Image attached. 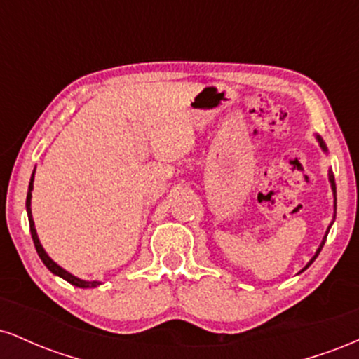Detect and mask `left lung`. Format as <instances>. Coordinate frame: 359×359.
I'll return each instance as SVG.
<instances>
[{
  "instance_id": "1",
  "label": "left lung",
  "mask_w": 359,
  "mask_h": 359,
  "mask_svg": "<svg viewBox=\"0 0 359 359\" xmlns=\"http://www.w3.org/2000/svg\"><path fill=\"white\" fill-rule=\"evenodd\" d=\"M317 140H319L320 147H323V150L325 151V145H324L323 138H320V137H317ZM329 182H331L332 192H334V197H336V182H334V175H332V172H329ZM334 205H336V201H334ZM329 228H331V226H329ZM327 233H329V229H327ZM327 233H325V236H324V240H323V243H320V246H319V248H317V251H316V255H314V257H312V259H311V262H309V263H307V266H306V269H309V266H311V265H312V262H314V259L317 258V255H319V253H320V250H323V246H324V243H325V238H327ZM306 269H304V270H306ZM304 270H302V271H304Z\"/></svg>"
}]
</instances>
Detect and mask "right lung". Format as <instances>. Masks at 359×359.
<instances>
[{
	"label": "right lung",
	"mask_w": 359,
	"mask_h": 359,
	"mask_svg": "<svg viewBox=\"0 0 359 359\" xmlns=\"http://www.w3.org/2000/svg\"><path fill=\"white\" fill-rule=\"evenodd\" d=\"M34 175H35V170L34 174H32V179H30V185H28V194H27V212H28V221H30V233H32V240H34V245H35V250L36 253H39V257L42 262L45 263V266H47L48 270L52 271L53 275H59L64 280H67L69 283H72V285L76 287H81V288H93V287H97L101 285L100 282H86V280H81L77 277H74V275L69 273V271H65L62 266L57 265L53 259L48 257L47 253H45V250L42 248V245H40L39 241V236H36V231H35V222L32 219V209H30V203H32V191H34Z\"/></svg>",
	"instance_id": "add662e5"
}]
</instances>
